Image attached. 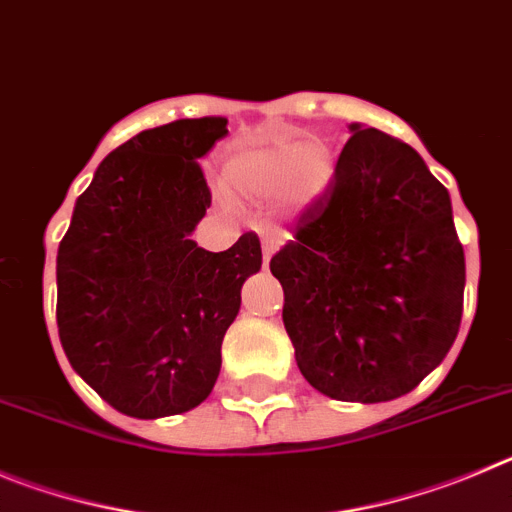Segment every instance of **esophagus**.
Here are the masks:
<instances>
[{"label": "esophagus", "instance_id": "34e87169", "mask_svg": "<svg viewBox=\"0 0 512 512\" xmlns=\"http://www.w3.org/2000/svg\"><path fill=\"white\" fill-rule=\"evenodd\" d=\"M278 245L280 242L275 237H262V255H265V262H270V257L275 255Z\"/></svg>", "mask_w": 512, "mask_h": 512}]
</instances>
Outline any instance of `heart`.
<instances>
[{"label": "heart", "mask_w": 512, "mask_h": 512, "mask_svg": "<svg viewBox=\"0 0 512 512\" xmlns=\"http://www.w3.org/2000/svg\"><path fill=\"white\" fill-rule=\"evenodd\" d=\"M336 163L329 145L293 137H270L237 147L224 163V186L234 199L278 201L283 214H296L329 191Z\"/></svg>", "instance_id": "1"}]
</instances>
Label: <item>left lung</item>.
<instances>
[{
  "label": "left lung",
  "instance_id": "8db88e82",
  "mask_svg": "<svg viewBox=\"0 0 512 512\" xmlns=\"http://www.w3.org/2000/svg\"><path fill=\"white\" fill-rule=\"evenodd\" d=\"M270 260L298 370L319 393L385 403L411 393L457 339L464 250L449 191L411 145L372 127Z\"/></svg>",
  "mask_w": 512,
  "mask_h": 512
}]
</instances>
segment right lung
<instances>
[{"label":"right lung","mask_w":512,"mask_h":512,"mask_svg":"<svg viewBox=\"0 0 512 512\" xmlns=\"http://www.w3.org/2000/svg\"><path fill=\"white\" fill-rule=\"evenodd\" d=\"M224 135V117L178 119L119 145L58 247L63 352L124 416H176L209 398L239 290L262 265L252 232L224 252L191 239L211 206L199 160Z\"/></svg>","instance_id":"add662e5"}]
</instances>
